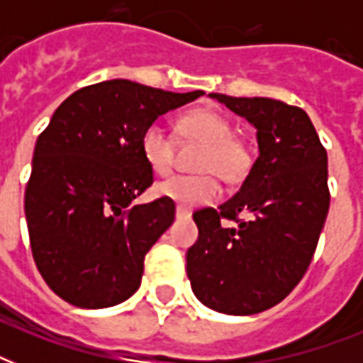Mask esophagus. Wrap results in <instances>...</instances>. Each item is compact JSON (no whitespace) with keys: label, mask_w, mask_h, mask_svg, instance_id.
<instances>
[{"label":"esophagus","mask_w":363,"mask_h":363,"mask_svg":"<svg viewBox=\"0 0 363 363\" xmlns=\"http://www.w3.org/2000/svg\"><path fill=\"white\" fill-rule=\"evenodd\" d=\"M175 215H177V218H179V220H188V218L192 216V213H190L188 209H184V207H177Z\"/></svg>","instance_id":"1"}]
</instances>
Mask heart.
<instances>
[{"instance_id":"heart-1","label":"heart","mask_w":363,"mask_h":363,"mask_svg":"<svg viewBox=\"0 0 363 363\" xmlns=\"http://www.w3.org/2000/svg\"><path fill=\"white\" fill-rule=\"evenodd\" d=\"M182 135L203 143L196 167L198 175H173L156 186L162 198H167L182 207H194L215 201L220 194L218 181L239 182L250 169V154L241 141L233 137V128L218 111L198 109L181 118ZM141 152L156 175H167L175 162V139L160 121L145 128L141 135Z\"/></svg>"}]
</instances>
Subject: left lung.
Returning <instances> with one entry per match:
<instances>
[{
	"label": "left lung",
	"instance_id": "left-lung-1",
	"mask_svg": "<svg viewBox=\"0 0 363 363\" xmlns=\"http://www.w3.org/2000/svg\"><path fill=\"white\" fill-rule=\"evenodd\" d=\"M256 128L258 158L239 192L194 213V296L224 315H256L286 298L309 267L330 209L328 154L309 115L271 98L209 94ZM239 212L247 221H238ZM222 218L238 227H222Z\"/></svg>",
	"mask_w": 363,
	"mask_h": 363
}]
</instances>
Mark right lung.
Returning <instances> with one entry per match:
<instances>
[{
  "label": "right lung",
  "instance_id": "1",
  "mask_svg": "<svg viewBox=\"0 0 363 363\" xmlns=\"http://www.w3.org/2000/svg\"><path fill=\"white\" fill-rule=\"evenodd\" d=\"M203 94L113 79L54 111L35 143L24 211L37 269L67 303L104 309L137 292L145 256L175 220L171 199L135 201L152 184L143 131Z\"/></svg>",
  "mask_w": 363,
  "mask_h": 363
}]
</instances>
